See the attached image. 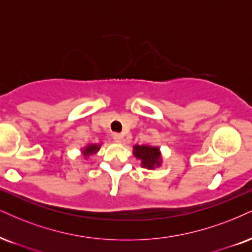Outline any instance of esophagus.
<instances>
[{
	"mask_svg": "<svg viewBox=\"0 0 252 252\" xmlns=\"http://www.w3.org/2000/svg\"><path fill=\"white\" fill-rule=\"evenodd\" d=\"M112 138H113V140H114V141H117V142H121V141H123L124 135L121 134V133L114 132L113 134H112Z\"/></svg>",
	"mask_w": 252,
	"mask_h": 252,
	"instance_id": "esophagus-1",
	"label": "esophagus"
}]
</instances>
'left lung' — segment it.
<instances>
[{
  "label": "left lung",
  "mask_w": 252,
  "mask_h": 252,
  "mask_svg": "<svg viewBox=\"0 0 252 252\" xmlns=\"http://www.w3.org/2000/svg\"><path fill=\"white\" fill-rule=\"evenodd\" d=\"M134 155L141 160L142 167L153 169L155 166H160L159 148L150 146H134Z\"/></svg>",
  "instance_id": "obj_1"
}]
</instances>
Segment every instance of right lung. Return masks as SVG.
<instances>
[{"instance_id": "1", "label": "right lung", "mask_w": 252, "mask_h": 252, "mask_svg": "<svg viewBox=\"0 0 252 252\" xmlns=\"http://www.w3.org/2000/svg\"><path fill=\"white\" fill-rule=\"evenodd\" d=\"M99 150V146L98 145H90L88 147L85 148V151H84V155H86L88 157L89 154H92L94 153V152H97Z\"/></svg>"}]
</instances>
